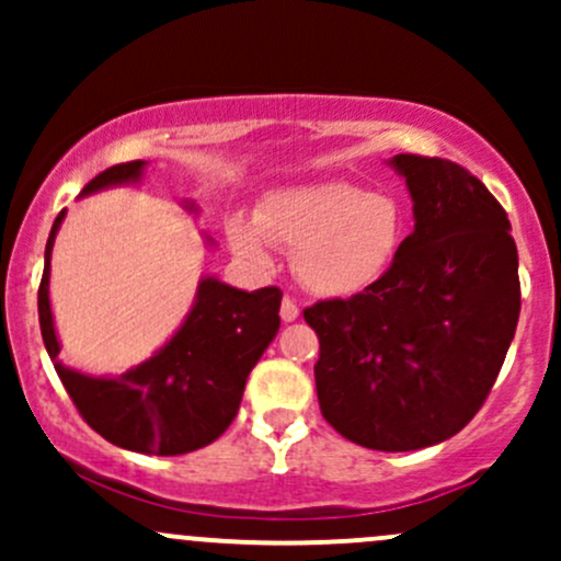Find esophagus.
I'll list each match as a JSON object with an SVG mask.
<instances>
[{
	"instance_id": "obj_1",
	"label": "esophagus",
	"mask_w": 561,
	"mask_h": 561,
	"mask_svg": "<svg viewBox=\"0 0 561 561\" xmlns=\"http://www.w3.org/2000/svg\"><path fill=\"white\" fill-rule=\"evenodd\" d=\"M279 317H282V321H295V319L300 317V308H298V302H295V298H289V295H285V298H282Z\"/></svg>"
}]
</instances>
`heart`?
Segmentation results:
<instances>
[{"label": "heart", "mask_w": 561, "mask_h": 561, "mask_svg": "<svg viewBox=\"0 0 561 561\" xmlns=\"http://www.w3.org/2000/svg\"><path fill=\"white\" fill-rule=\"evenodd\" d=\"M403 227L396 197L332 179L272 192L255 216H231L227 234L231 248L261 268L274 263V244L293 250L302 285L347 298L385 276L401 250Z\"/></svg>", "instance_id": "b5f03b06"}]
</instances>
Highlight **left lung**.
<instances>
[{"mask_svg": "<svg viewBox=\"0 0 561 561\" xmlns=\"http://www.w3.org/2000/svg\"><path fill=\"white\" fill-rule=\"evenodd\" d=\"M414 231L347 300L306 308L324 420L371 450L448 440L485 403L519 319L517 244L488 186L443 158L396 156Z\"/></svg>", "mask_w": 561, "mask_h": 561, "instance_id": "obj_1", "label": "left lung"}]
</instances>
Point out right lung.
I'll list each match as a JSON object with an SVG mask.
<instances>
[{
  "label": "right lung",
  "instance_id": "right-lung-1",
  "mask_svg": "<svg viewBox=\"0 0 561 561\" xmlns=\"http://www.w3.org/2000/svg\"><path fill=\"white\" fill-rule=\"evenodd\" d=\"M145 165V160L113 165L83 186L81 195L137 184ZM184 208L197 214L195 203H184ZM62 218L66 210L55 218L44 250L38 324L57 377L83 422L113 446L137 454L179 456L214 443L237 416L248 375L279 332L282 289L244 293L205 276L184 324L156 356L118 377L83 375L57 362L60 340L49 308V261Z\"/></svg>",
  "mask_w": 561,
  "mask_h": 561
}]
</instances>
